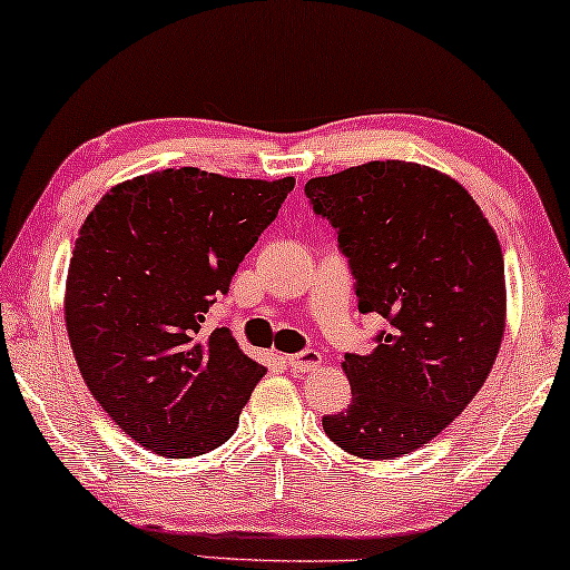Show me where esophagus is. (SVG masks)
Listing matches in <instances>:
<instances>
[{"label": "esophagus", "instance_id": "1", "mask_svg": "<svg viewBox=\"0 0 570 570\" xmlns=\"http://www.w3.org/2000/svg\"><path fill=\"white\" fill-rule=\"evenodd\" d=\"M285 361H287V368L293 373H308L322 365V353H318V350H301V353L287 355Z\"/></svg>", "mask_w": 570, "mask_h": 570}]
</instances>
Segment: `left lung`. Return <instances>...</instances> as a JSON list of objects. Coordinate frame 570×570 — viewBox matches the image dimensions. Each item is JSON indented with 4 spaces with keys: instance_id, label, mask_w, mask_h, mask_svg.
<instances>
[{
    "instance_id": "1",
    "label": "left lung",
    "mask_w": 570,
    "mask_h": 570,
    "mask_svg": "<svg viewBox=\"0 0 570 570\" xmlns=\"http://www.w3.org/2000/svg\"><path fill=\"white\" fill-rule=\"evenodd\" d=\"M355 279L357 311L386 318L368 355L347 353L353 402L322 420L361 459L433 441L485 384L505 322L503 254L462 184L404 160H373L306 184Z\"/></svg>"
}]
</instances>
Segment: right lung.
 Instances as JSON below:
<instances>
[{
  "label": "right lung",
  "mask_w": 570,
  "mask_h": 570,
  "mask_svg": "<svg viewBox=\"0 0 570 570\" xmlns=\"http://www.w3.org/2000/svg\"><path fill=\"white\" fill-rule=\"evenodd\" d=\"M293 186L166 168L114 186L85 217L65 298L77 368L155 454H207L238 428L267 368L205 318Z\"/></svg>",
  "instance_id": "add662e5"
}]
</instances>
